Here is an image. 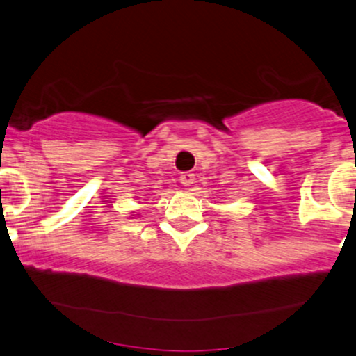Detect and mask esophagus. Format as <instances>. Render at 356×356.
<instances>
[{
    "mask_svg": "<svg viewBox=\"0 0 356 356\" xmlns=\"http://www.w3.org/2000/svg\"><path fill=\"white\" fill-rule=\"evenodd\" d=\"M179 179H181V183L185 186H191L195 183V175L193 173H183L181 177H179Z\"/></svg>",
    "mask_w": 356,
    "mask_h": 356,
    "instance_id": "esophagus-1",
    "label": "esophagus"
}]
</instances>
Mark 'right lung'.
<instances>
[{
  "instance_id": "right-lung-1",
  "label": "right lung",
  "mask_w": 356,
  "mask_h": 356,
  "mask_svg": "<svg viewBox=\"0 0 356 356\" xmlns=\"http://www.w3.org/2000/svg\"><path fill=\"white\" fill-rule=\"evenodd\" d=\"M138 198H139V197H138ZM131 218H134V217H131Z\"/></svg>"
}]
</instances>
